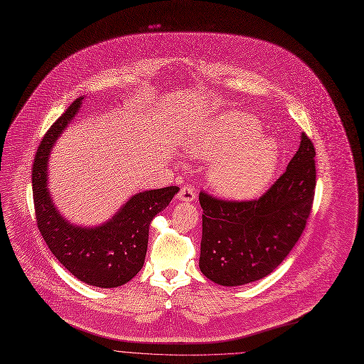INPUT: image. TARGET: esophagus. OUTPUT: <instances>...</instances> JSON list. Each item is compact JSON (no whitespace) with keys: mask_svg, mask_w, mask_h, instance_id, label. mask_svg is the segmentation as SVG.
I'll use <instances>...</instances> for the list:
<instances>
[{"mask_svg":"<svg viewBox=\"0 0 364 364\" xmlns=\"http://www.w3.org/2000/svg\"><path fill=\"white\" fill-rule=\"evenodd\" d=\"M177 198L181 201H194L197 198V193L193 186H184L177 194Z\"/></svg>","mask_w":364,"mask_h":364,"instance_id":"obj_1","label":"esophagus"}]
</instances>
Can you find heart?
<instances>
[{
    "label": "heart",
    "mask_w": 364,
    "mask_h": 364,
    "mask_svg": "<svg viewBox=\"0 0 364 364\" xmlns=\"http://www.w3.org/2000/svg\"><path fill=\"white\" fill-rule=\"evenodd\" d=\"M256 121L241 112L217 117L198 137L187 144V153L210 160L207 180L221 196L249 198L259 194L273 178L279 153L274 143L260 137Z\"/></svg>",
    "instance_id": "b5f03b06"
}]
</instances>
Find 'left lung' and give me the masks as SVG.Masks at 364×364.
<instances>
[{
	"label": "left lung",
	"mask_w": 364,
	"mask_h": 364,
	"mask_svg": "<svg viewBox=\"0 0 364 364\" xmlns=\"http://www.w3.org/2000/svg\"><path fill=\"white\" fill-rule=\"evenodd\" d=\"M316 150L301 133L287 170L257 200L228 201L204 191L200 270L220 286H243L269 276L299 241L316 188Z\"/></svg>",
	"instance_id": "obj_1"
}]
</instances>
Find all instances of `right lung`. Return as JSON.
Returning <instances> with one entry per match:
<instances>
[{"instance_id":"right-lung-1","label":"right lung","mask_w":364,"mask_h":364,"mask_svg":"<svg viewBox=\"0 0 364 364\" xmlns=\"http://www.w3.org/2000/svg\"><path fill=\"white\" fill-rule=\"evenodd\" d=\"M82 104L77 98L46 133L33 164V197L38 230L57 260L78 280L111 289L130 282L143 267L151 220L178 193L177 186L137 193L107 223L78 227L55 208L48 184L51 149Z\"/></svg>"}]
</instances>
